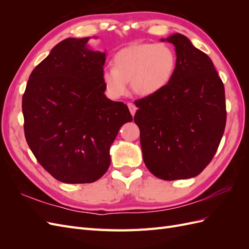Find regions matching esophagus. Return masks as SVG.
I'll use <instances>...</instances> for the list:
<instances>
[{
  "mask_svg": "<svg viewBox=\"0 0 249 249\" xmlns=\"http://www.w3.org/2000/svg\"><path fill=\"white\" fill-rule=\"evenodd\" d=\"M127 107H129V110L131 112V114L134 116L135 115V112H136V110H137L136 106H135L133 103H127Z\"/></svg>",
  "mask_w": 249,
  "mask_h": 249,
  "instance_id": "esophagus-1",
  "label": "esophagus"
}]
</instances>
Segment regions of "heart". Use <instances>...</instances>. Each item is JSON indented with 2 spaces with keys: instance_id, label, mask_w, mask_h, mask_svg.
<instances>
[{
  "instance_id": "1",
  "label": "heart",
  "mask_w": 249,
  "mask_h": 249,
  "mask_svg": "<svg viewBox=\"0 0 249 249\" xmlns=\"http://www.w3.org/2000/svg\"><path fill=\"white\" fill-rule=\"evenodd\" d=\"M113 66H106L102 79L107 93L118 99L127 91V82L135 93L152 95L166 87L177 67V55L166 43H134L118 51Z\"/></svg>"
}]
</instances>
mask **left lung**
<instances>
[{
  "mask_svg": "<svg viewBox=\"0 0 249 249\" xmlns=\"http://www.w3.org/2000/svg\"><path fill=\"white\" fill-rule=\"evenodd\" d=\"M176 47L177 67L169 84L135 101L147 169L165 180L198 176L212 161L227 123L224 85L210 57L182 34L166 39Z\"/></svg>",
  "mask_w": 249,
  "mask_h": 249,
  "instance_id": "left-lung-1",
  "label": "left lung"
}]
</instances>
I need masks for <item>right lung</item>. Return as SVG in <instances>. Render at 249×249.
<instances>
[{
    "label": "right lung",
    "instance_id": "add662e5",
    "mask_svg": "<svg viewBox=\"0 0 249 249\" xmlns=\"http://www.w3.org/2000/svg\"><path fill=\"white\" fill-rule=\"evenodd\" d=\"M88 40L59 42L30 74L22 95L28 145L41 166L66 184L101 178L119 129L133 119L126 105L105 95L106 54L88 50Z\"/></svg>",
    "mask_w": 249,
    "mask_h": 249
}]
</instances>
